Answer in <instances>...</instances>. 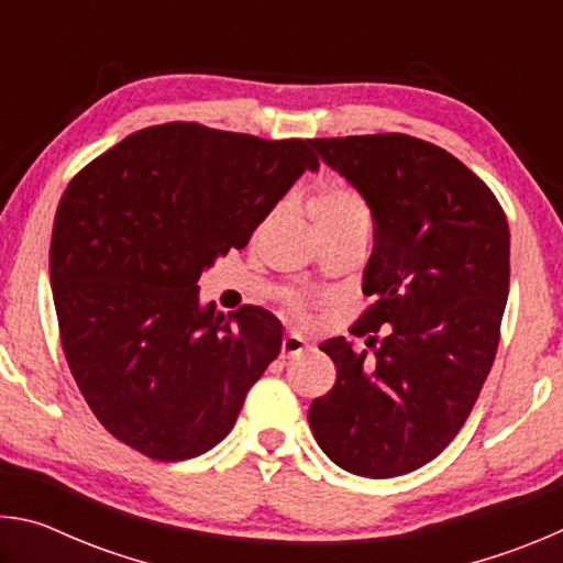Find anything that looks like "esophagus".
Segmentation results:
<instances>
[{"instance_id": "34e87169", "label": "esophagus", "mask_w": 563, "mask_h": 563, "mask_svg": "<svg viewBox=\"0 0 563 563\" xmlns=\"http://www.w3.org/2000/svg\"><path fill=\"white\" fill-rule=\"evenodd\" d=\"M308 340L295 335V332H288V335L283 338V345H280V357H298L302 352H308Z\"/></svg>"}]
</instances>
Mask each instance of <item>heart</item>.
<instances>
[{
    "instance_id": "1",
    "label": "heart",
    "mask_w": 563,
    "mask_h": 563,
    "mask_svg": "<svg viewBox=\"0 0 563 563\" xmlns=\"http://www.w3.org/2000/svg\"><path fill=\"white\" fill-rule=\"evenodd\" d=\"M310 216L318 231L322 228H347L367 223V208L357 190L342 184H328L310 198ZM310 310V300L292 292L285 298V312L295 320H305Z\"/></svg>"
}]
</instances>
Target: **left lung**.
I'll use <instances>...</instances> for the list:
<instances>
[{"mask_svg": "<svg viewBox=\"0 0 563 563\" xmlns=\"http://www.w3.org/2000/svg\"><path fill=\"white\" fill-rule=\"evenodd\" d=\"M369 206L373 302L345 338L322 342L338 379L310 405L332 462L373 479L432 462L470 417L499 345L509 225L497 196L450 151L407 133L312 139ZM388 325V338L374 332Z\"/></svg>", "mask_w": 563, "mask_h": 563, "instance_id": "left-lung-1", "label": "left lung"}]
</instances>
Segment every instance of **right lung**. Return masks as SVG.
I'll use <instances>...</instances> for the list:
<instances>
[{"label":"right lung","mask_w":563,"mask_h":563,"mask_svg":"<svg viewBox=\"0 0 563 563\" xmlns=\"http://www.w3.org/2000/svg\"><path fill=\"white\" fill-rule=\"evenodd\" d=\"M310 139L170 121L131 133L66 186L49 275L62 347L111 437L158 462L190 460L233 430L278 357L268 310L198 305V278L241 251L302 176Z\"/></svg>","instance_id":"add662e5"}]
</instances>
